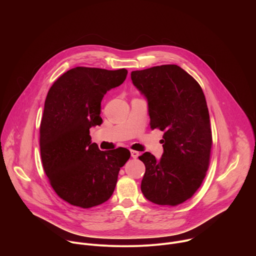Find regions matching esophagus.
Returning a JSON list of instances; mask_svg holds the SVG:
<instances>
[{"mask_svg": "<svg viewBox=\"0 0 256 256\" xmlns=\"http://www.w3.org/2000/svg\"><path fill=\"white\" fill-rule=\"evenodd\" d=\"M130 155L134 159H136L138 156H140V153L138 151H134V150H130Z\"/></svg>", "mask_w": 256, "mask_h": 256, "instance_id": "obj_1", "label": "esophagus"}]
</instances>
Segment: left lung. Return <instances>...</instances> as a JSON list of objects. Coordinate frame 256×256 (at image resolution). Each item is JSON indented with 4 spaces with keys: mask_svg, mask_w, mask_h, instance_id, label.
Listing matches in <instances>:
<instances>
[{
    "mask_svg": "<svg viewBox=\"0 0 256 256\" xmlns=\"http://www.w3.org/2000/svg\"><path fill=\"white\" fill-rule=\"evenodd\" d=\"M134 85L148 100L150 126L163 134L160 160L149 152L140 190L160 206H178L202 186L212 146L208 109L202 87L176 64L132 72Z\"/></svg>",
    "mask_w": 256,
    "mask_h": 256,
    "instance_id": "1",
    "label": "left lung"
}]
</instances>
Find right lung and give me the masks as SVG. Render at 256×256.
<instances>
[{
	"label": "right lung",
	"mask_w": 256,
	"mask_h": 256,
	"mask_svg": "<svg viewBox=\"0 0 256 256\" xmlns=\"http://www.w3.org/2000/svg\"><path fill=\"white\" fill-rule=\"evenodd\" d=\"M126 75V68L77 66L48 93L40 138L42 166L56 194L72 206L89 208L108 200L130 157L126 148L100 151L90 136V128L102 124L103 96Z\"/></svg>",
	"instance_id": "add662e5"
}]
</instances>
